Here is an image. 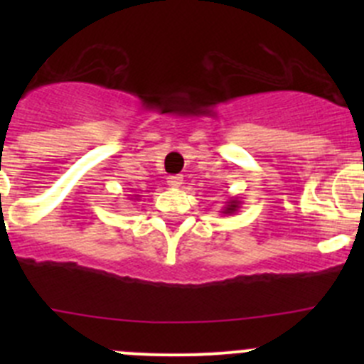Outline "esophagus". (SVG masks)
<instances>
[{
	"label": "esophagus",
	"instance_id": "34e87169",
	"mask_svg": "<svg viewBox=\"0 0 364 364\" xmlns=\"http://www.w3.org/2000/svg\"><path fill=\"white\" fill-rule=\"evenodd\" d=\"M167 183L172 186V188H178V186L183 185V176L181 174H174V176H168Z\"/></svg>",
	"mask_w": 364,
	"mask_h": 364
}]
</instances>
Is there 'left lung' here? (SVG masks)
Masks as SVG:
<instances>
[{"label": "left lung", "instance_id": "obj_1", "mask_svg": "<svg viewBox=\"0 0 364 364\" xmlns=\"http://www.w3.org/2000/svg\"><path fill=\"white\" fill-rule=\"evenodd\" d=\"M240 208H241V200L237 199V197H229V199L225 200V205H223L222 211L220 213L225 216H230V215H234V213L240 211Z\"/></svg>", "mask_w": 364, "mask_h": 364}]
</instances>
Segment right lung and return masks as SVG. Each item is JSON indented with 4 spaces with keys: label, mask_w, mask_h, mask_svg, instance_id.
Here are the masks:
<instances>
[{
    "label": "right lung",
    "mask_w": 364,
    "mask_h": 364,
    "mask_svg": "<svg viewBox=\"0 0 364 364\" xmlns=\"http://www.w3.org/2000/svg\"><path fill=\"white\" fill-rule=\"evenodd\" d=\"M130 199H132V200H139V199H141V196H132Z\"/></svg>",
    "instance_id": "obj_1"
}]
</instances>
